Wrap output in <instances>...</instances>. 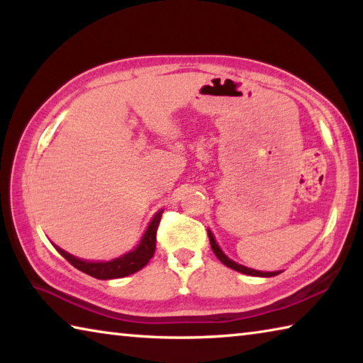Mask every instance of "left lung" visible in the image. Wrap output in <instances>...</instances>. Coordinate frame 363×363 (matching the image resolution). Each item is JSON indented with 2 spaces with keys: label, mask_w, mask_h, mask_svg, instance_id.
I'll return each instance as SVG.
<instances>
[{
  "label": "left lung",
  "mask_w": 363,
  "mask_h": 363,
  "mask_svg": "<svg viewBox=\"0 0 363 363\" xmlns=\"http://www.w3.org/2000/svg\"><path fill=\"white\" fill-rule=\"evenodd\" d=\"M208 237H210V243H211V248L214 251V255L218 256V259L225 264L227 267H230L233 270H237V272H242V274H247V275H255V277H274V275H279L280 272H261V270H255V269H250V267H245L242 264H237L235 261H232L227 257L223 250L219 248V245L214 240V235L211 233V230H208Z\"/></svg>",
  "instance_id": "left-lung-1"
}]
</instances>
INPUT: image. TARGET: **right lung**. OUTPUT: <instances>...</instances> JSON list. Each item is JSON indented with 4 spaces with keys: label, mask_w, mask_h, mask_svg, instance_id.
I'll use <instances>...</instances> for the list:
<instances>
[{
    "label": "right lung",
    "mask_w": 363,
    "mask_h": 363,
    "mask_svg": "<svg viewBox=\"0 0 363 363\" xmlns=\"http://www.w3.org/2000/svg\"><path fill=\"white\" fill-rule=\"evenodd\" d=\"M163 210H160L153 219L150 220L149 227L144 233L143 240L138 245L136 248L130 253L123 255L120 257H115L112 261L106 262H93V261H84L79 259V257L72 256L67 253L62 248L56 247V250L62 255L67 261H69L73 267H77L82 272L91 275V277L99 279V280H110V279H121L128 277L138 270L143 269L147 262L152 259L153 253H155V245H157V229L160 224V219H162Z\"/></svg>",
    "instance_id": "right-lung-1"
}]
</instances>
